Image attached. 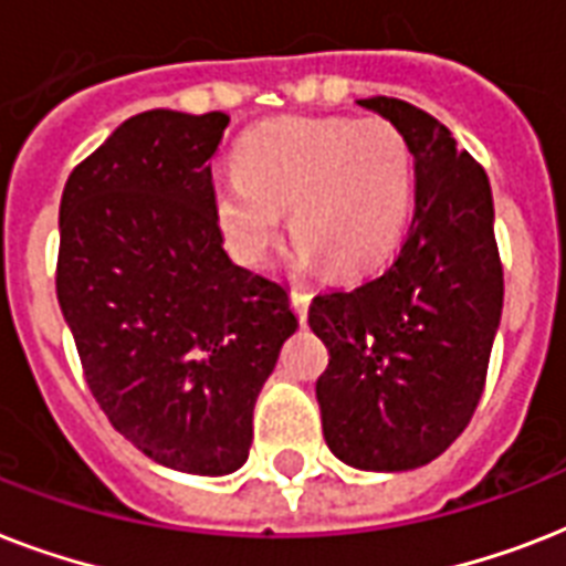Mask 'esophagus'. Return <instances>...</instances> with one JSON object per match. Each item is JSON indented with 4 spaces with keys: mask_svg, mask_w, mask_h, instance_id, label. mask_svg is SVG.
I'll return each mask as SVG.
<instances>
[{
    "mask_svg": "<svg viewBox=\"0 0 566 566\" xmlns=\"http://www.w3.org/2000/svg\"><path fill=\"white\" fill-rule=\"evenodd\" d=\"M291 305L293 311L300 314V319L305 323V317H308V305H311V293L302 287V284H293L291 287Z\"/></svg>",
    "mask_w": 566,
    "mask_h": 566,
    "instance_id": "obj_1",
    "label": "esophagus"
}]
</instances>
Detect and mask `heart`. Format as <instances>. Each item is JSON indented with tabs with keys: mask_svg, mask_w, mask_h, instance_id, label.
Listing matches in <instances>:
<instances>
[{
	"mask_svg": "<svg viewBox=\"0 0 566 566\" xmlns=\"http://www.w3.org/2000/svg\"><path fill=\"white\" fill-rule=\"evenodd\" d=\"M234 167L213 185V213L243 264L264 261L291 208L302 264L361 273L390 252L411 205V153L381 117L273 119L240 140Z\"/></svg>",
	"mask_w": 566,
	"mask_h": 566,
	"instance_id": "obj_1",
	"label": "heart"
}]
</instances>
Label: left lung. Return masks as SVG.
Returning a JSON list of instances; mask_svg holds the SVG:
<instances>
[{
	"label": "left lung",
	"mask_w": 566,
	"mask_h": 566,
	"mask_svg": "<svg viewBox=\"0 0 566 566\" xmlns=\"http://www.w3.org/2000/svg\"><path fill=\"white\" fill-rule=\"evenodd\" d=\"M413 155V220L399 255L353 291L314 296L326 344L317 402L344 464L399 473L434 461L482 399L502 317V261L484 170L443 123L402 99H358Z\"/></svg>",
	"instance_id": "8db88e82"
}]
</instances>
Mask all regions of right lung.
I'll list each match as a JSON object with an SVG mask.
<instances>
[{"mask_svg":"<svg viewBox=\"0 0 566 566\" xmlns=\"http://www.w3.org/2000/svg\"><path fill=\"white\" fill-rule=\"evenodd\" d=\"M229 117L155 108L84 158L61 196L57 305L91 394L146 458L234 473L255 399L296 332L287 287L222 249L211 158Z\"/></svg>","mask_w":566,"mask_h":566,"instance_id":"obj_1","label":"right lung"}]
</instances>
